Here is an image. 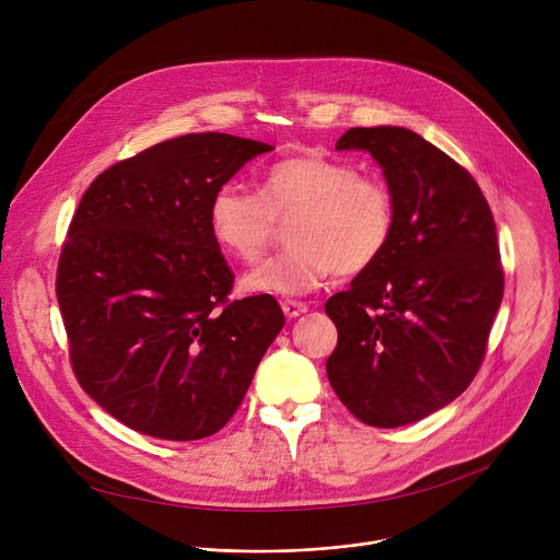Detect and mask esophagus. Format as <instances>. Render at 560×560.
Segmentation results:
<instances>
[{
	"label": "esophagus",
	"instance_id": "34e87169",
	"mask_svg": "<svg viewBox=\"0 0 560 560\" xmlns=\"http://www.w3.org/2000/svg\"><path fill=\"white\" fill-rule=\"evenodd\" d=\"M281 307H283V314L288 316V318H296V316H301V314H305L307 312V305L303 303V301H283L281 303Z\"/></svg>",
	"mask_w": 560,
	"mask_h": 560
}]
</instances>
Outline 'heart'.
<instances>
[{"label":"heart","mask_w":560,"mask_h":560,"mask_svg":"<svg viewBox=\"0 0 560 560\" xmlns=\"http://www.w3.org/2000/svg\"><path fill=\"white\" fill-rule=\"evenodd\" d=\"M292 246L244 279L255 294L301 296L332 272L350 277L370 270L387 250L396 208L389 188L341 159L290 156L270 166L259 195L234 184L221 186L208 206V225L219 250L238 261L264 257L279 223Z\"/></svg>","instance_id":"1"}]
</instances>
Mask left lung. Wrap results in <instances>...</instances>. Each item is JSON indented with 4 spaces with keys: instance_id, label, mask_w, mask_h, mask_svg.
I'll return each instance as SVG.
<instances>
[{
    "instance_id": "obj_1",
    "label": "left lung",
    "mask_w": 560,
    "mask_h": 560,
    "mask_svg": "<svg viewBox=\"0 0 560 560\" xmlns=\"http://www.w3.org/2000/svg\"><path fill=\"white\" fill-rule=\"evenodd\" d=\"M337 150L372 154L396 228L326 303L339 330L328 381L365 425H408L452 404L483 361L503 299L494 217L471 175L408 128H350Z\"/></svg>"
}]
</instances>
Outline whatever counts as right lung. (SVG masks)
Listing matches in <instances>:
<instances>
[{"instance_id":"right-lung-1","label":"right lung","mask_w":560,"mask_h":560,"mask_svg":"<svg viewBox=\"0 0 560 560\" xmlns=\"http://www.w3.org/2000/svg\"><path fill=\"white\" fill-rule=\"evenodd\" d=\"M275 145L225 132L156 143L102 173L68 228L57 301L79 385L135 432L197 441L242 406L285 316L230 301L212 195Z\"/></svg>"}]
</instances>
